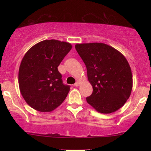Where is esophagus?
I'll return each instance as SVG.
<instances>
[{"label":"esophagus","instance_id":"obj_1","mask_svg":"<svg viewBox=\"0 0 151 151\" xmlns=\"http://www.w3.org/2000/svg\"><path fill=\"white\" fill-rule=\"evenodd\" d=\"M80 81H77V82H76L75 84H74V86H78L80 85Z\"/></svg>","mask_w":151,"mask_h":151}]
</instances>
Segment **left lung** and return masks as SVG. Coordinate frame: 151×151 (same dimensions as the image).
<instances>
[{
  "label": "left lung",
  "mask_w": 151,
  "mask_h": 151,
  "mask_svg": "<svg viewBox=\"0 0 151 151\" xmlns=\"http://www.w3.org/2000/svg\"><path fill=\"white\" fill-rule=\"evenodd\" d=\"M76 49L85 64L93 93L86 102L101 113H113L131 96L133 76L122 53L101 42L82 43Z\"/></svg>",
  "instance_id": "obj_1"
}]
</instances>
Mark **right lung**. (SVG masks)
Returning a JSON list of instances; mask_svg holds the SVG:
<instances>
[{
    "label": "right lung",
    "instance_id": "obj_1",
    "mask_svg": "<svg viewBox=\"0 0 151 151\" xmlns=\"http://www.w3.org/2000/svg\"><path fill=\"white\" fill-rule=\"evenodd\" d=\"M72 45L56 40H45L27 51L18 71L20 91L25 102L35 110L50 112L67 98L69 85L63 83L58 70Z\"/></svg>",
    "mask_w": 151,
    "mask_h": 151
}]
</instances>
